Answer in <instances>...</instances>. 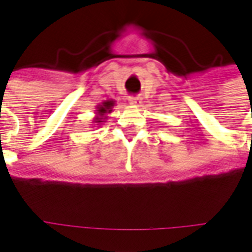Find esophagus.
Returning <instances> with one entry per match:
<instances>
[{
    "label": "esophagus",
    "instance_id": "esophagus-1",
    "mask_svg": "<svg viewBox=\"0 0 252 252\" xmlns=\"http://www.w3.org/2000/svg\"><path fill=\"white\" fill-rule=\"evenodd\" d=\"M130 104L134 105V107H141L143 105V100H141V97H136V96H130L129 99H128Z\"/></svg>",
    "mask_w": 252,
    "mask_h": 252
}]
</instances>
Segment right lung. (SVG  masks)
I'll return each mask as SVG.
<instances>
[{
	"label": "right lung",
	"instance_id": "obj_1",
	"mask_svg": "<svg viewBox=\"0 0 252 252\" xmlns=\"http://www.w3.org/2000/svg\"><path fill=\"white\" fill-rule=\"evenodd\" d=\"M113 105H115L113 100H105L96 107V116L94 118V123H96V126L104 122V119H107V115L112 112Z\"/></svg>",
	"mask_w": 252,
	"mask_h": 252
}]
</instances>
